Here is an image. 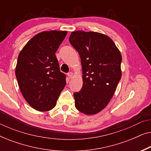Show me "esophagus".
<instances>
[{"label": "esophagus", "mask_w": 151, "mask_h": 151, "mask_svg": "<svg viewBox=\"0 0 151 151\" xmlns=\"http://www.w3.org/2000/svg\"><path fill=\"white\" fill-rule=\"evenodd\" d=\"M67 76H68V77H69V78L71 79V78H73V73H72V72H69V73H68Z\"/></svg>", "instance_id": "34e87169"}]
</instances>
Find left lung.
Wrapping results in <instances>:
<instances>
[{"mask_svg": "<svg viewBox=\"0 0 151 151\" xmlns=\"http://www.w3.org/2000/svg\"><path fill=\"white\" fill-rule=\"evenodd\" d=\"M70 43L79 53L83 85L73 93L76 108L86 115L96 114L110 102L121 79L122 55L106 35L76 31Z\"/></svg>", "mask_w": 151, "mask_h": 151, "instance_id": "1", "label": "left lung"}]
</instances>
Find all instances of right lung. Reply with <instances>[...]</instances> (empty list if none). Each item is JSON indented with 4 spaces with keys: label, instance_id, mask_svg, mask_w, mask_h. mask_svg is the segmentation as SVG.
<instances>
[{
    "label": "right lung",
    "instance_id": "1",
    "mask_svg": "<svg viewBox=\"0 0 151 151\" xmlns=\"http://www.w3.org/2000/svg\"><path fill=\"white\" fill-rule=\"evenodd\" d=\"M66 31L42 32L27 43L18 55L16 77L25 100L39 111L52 109L66 85L55 52Z\"/></svg>",
    "mask_w": 151,
    "mask_h": 151
}]
</instances>
